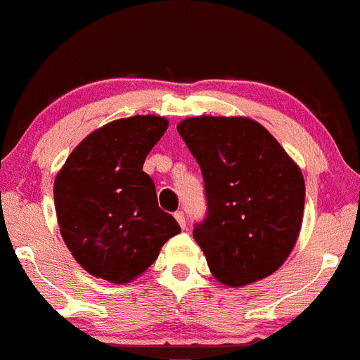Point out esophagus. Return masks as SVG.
<instances>
[{"label": "esophagus", "mask_w": 360, "mask_h": 360, "mask_svg": "<svg viewBox=\"0 0 360 360\" xmlns=\"http://www.w3.org/2000/svg\"><path fill=\"white\" fill-rule=\"evenodd\" d=\"M174 219H176V222L182 226V228H186V215H184V212H176V214H174Z\"/></svg>", "instance_id": "esophagus-1"}]
</instances>
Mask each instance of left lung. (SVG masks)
<instances>
[{"label":"left lung","instance_id":"1","mask_svg":"<svg viewBox=\"0 0 360 360\" xmlns=\"http://www.w3.org/2000/svg\"><path fill=\"white\" fill-rule=\"evenodd\" d=\"M176 129L203 173L208 214L193 235L212 276L231 288L269 277L299 238L300 167L248 116H193Z\"/></svg>","mask_w":360,"mask_h":360}]
</instances>
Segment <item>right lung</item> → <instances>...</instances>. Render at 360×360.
<instances>
[{
  "instance_id": "right-lung-1",
  "label": "right lung",
  "mask_w": 360,
  "mask_h": 360,
  "mask_svg": "<svg viewBox=\"0 0 360 360\" xmlns=\"http://www.w3.org/2000/svg\"><path fill=\"white\" fill-rule=\"evenodd\" d=\"M167 125L157 115L105 123L72 150L54 178L61 238L94 277L131 283L180 233L178 222L159 208L155 184L143 171Z\"/></svg>"
}]
</instances>
